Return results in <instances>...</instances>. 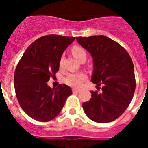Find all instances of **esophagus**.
Returning a JSON list of instances; mask_svg holds the SVG:
<instances>
[{
    "label": "esophagus",
    "mask_w": 148,
    "mask_h": 148,
    "mask_svg": "<svg viewBox=\"0 0 148 148\" xmlns=\"http://www.w3.org/2000/svg\"><path fill=\"white\" fill-rule=\"evenodd\" d=\"M73 92H80V90L79 89H76V88H73Z\"/></svg>",
    "instance_id": "1"
}]
</instances>
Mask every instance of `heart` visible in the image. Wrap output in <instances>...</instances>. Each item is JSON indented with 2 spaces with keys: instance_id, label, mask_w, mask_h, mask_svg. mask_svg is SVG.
<instances>
[{
  "instance_id": "1",
  "label": "heart",
  "mask_w": 148,
  "mask_h": 148,
  "mask_svg": "<svg viewBox=\"0 0 148 148\" xmlns=\"http://www.w3.org/2000/svg\"><path fill=\"white\" fill-rule=\"evenodd\" d=\"M72 53L73 56L79 61L83 56H87L85 50L83 48L80 47H74L72 49ZM62 63V58L61 59L60 64H61ZM87 79V75L83 72H79V73H70L65 78L64 82L66 84L74 87H79L82 84L84 81Z\"/></svg>"
}]
</instances>
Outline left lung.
<instances>
[{
    "label": "left lung",
    "instance_id": "left-lung-1",
    "mask_svg": "<svg viewBox=\"0 0 148 148\" xmlns=\"http://www.w3.org/2000/svg\"><path fill=\"white\" fill-rule=\"evenodd\" d=\"M76 40L92 56L91 82L97 87L103 84L100 93L91 91L90 100L83 103L84 113L95 122L114 121L126 110L135 92L134 66L130 55L104 35L78 37Z\"/></svg>",
    "mask_w": 148,
    "mask_h": 148
}]
</instances>
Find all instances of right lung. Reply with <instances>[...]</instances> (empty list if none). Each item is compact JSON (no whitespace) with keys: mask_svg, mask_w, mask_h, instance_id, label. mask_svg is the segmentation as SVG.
I'll return each mask as SVG.
<instances>
[{"mask_svg":"<svg viewBox=\"0 0 148 148\" xmlns=\"http://www.w3.org/2000/svg\"><path fill=\"white\" fill-rule=\"evenodd\" d=\"M75 37L49 35L30 44L17 65L14 86L18 102L29 117L49 121L58 116L73 92L69 86L51 88L47 82L59 70L63 53Z\"/></svg>","mask_w":148,"mask_h":148,"instance_id":"obj_1","label":"right lung"}]
</instances>
